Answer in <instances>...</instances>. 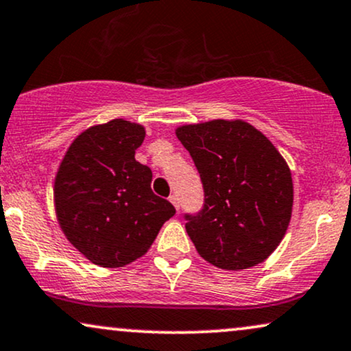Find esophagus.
<instances>
[{
  "mask_svg": "<svg viewBox=\"0 0 351 351\" xmlns=\"http://www.w3.org/2000/svg\"><path fill=\"white\" fill-rule=\"evenodd\" d=\"M168 199H170V202L173 204V206H175V208H176V210H180V204H178V197H176V196H175V194H171V196H170V197H168Z\"/></svg>",
  "mask_w": 351,
  "mask_h": 351,
  "instance_id": "34e87169",
  "label": "esophagus"
}]
</instances>
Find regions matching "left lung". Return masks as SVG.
Returning <instances> with one entry per match:
<instances>
[{"label":"left lung","instance_id":"left-lung-1","mask_svg":"<svg viewBox=\"0 0 351 351\" xmlns=\"http://www.w3.org/2000/svg\"><path fill=\"white\" fill-rule=\"evenodd\" d=\"M197 167L204 208L186 215L199 256L220 269L264 263L285 237L293 181L282 154L243 119H212L175 130Z\"/></svg>","mask_w":351,"mask_h":351}]
</instances>
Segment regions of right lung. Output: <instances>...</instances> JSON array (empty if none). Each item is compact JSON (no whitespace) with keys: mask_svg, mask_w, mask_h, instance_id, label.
Returning a JSON list of instances; mask_svg holds the SVG:
<instances>
[{"mask_svg":"<svg viewBox=\"0 0 351 351\" xmlns=\"http://www.w3.org/2000/svg\"><path fill=\"white\" fill-rule=\"evenodd\" d=\"M145 128L123 118L87 128L66 150L53 199L60 228L84 257L117 269L143 257L175 207L150 189L134 158Z\"/></svg>","mask_w":351,"mask_h":351,"instance_id":"add662e5","label":"right lung"}]
</instances>
